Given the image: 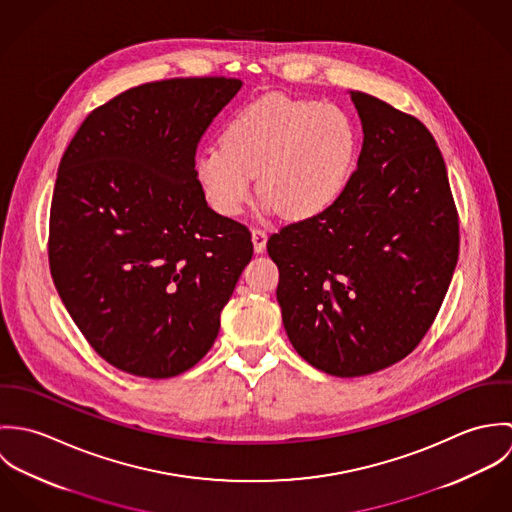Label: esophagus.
Listing matches in <instances>:
<instances>
[{"mask_svg": "<svg viewBox=\"0 0 512 512\" xmlns=\"http://www.w3.org/2000/svg\"><path fill=\"white\" fill-rule=\"evenodd\" d=\"M252 242H254V250L258 254H262L266 250V242H268V232L262 228H252Z\"/></svg>", "mask_w": 512, "mask_h": 512, "instance_id": "obj_1", "label": "esophagus"}]
</instances>
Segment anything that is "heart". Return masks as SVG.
<instances>
[{
  "mask_svg": "<svg viewBox=\"0 0 512 512\" xmlns=\"http://www.w3.org/2000/svg\"><path fill=\"white\" fill-rule=\"evenodd\" d=\"M357 155L359 130L343 106L268 94L226 122L222 144L197 153L195 177L222 217L242 213L258 175L270 207L288 219H309L337 203Z\"/></svg>",
  "mask_w": 512,
  "mask_h": 512,
  "instance_id": "heart-1",
  "label": "heart"
}]
</instances>
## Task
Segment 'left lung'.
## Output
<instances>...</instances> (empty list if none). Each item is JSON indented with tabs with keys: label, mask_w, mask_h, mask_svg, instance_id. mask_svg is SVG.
<instances>
[{
	"label": "left lung",
	"mask_w": 512,
	"mask_h": 512,
	"mask_svg": "<svg viewBox=\"0 0 512 512\" xmlns=\"http://www.w3.org/2000/svg\"><path fill=\"white\" fill-rule=\"evenodd\" d=\"M363 149L343 195L268 240L293 349L315 368L365 376L408 357L438 315L459 256V219L430 130L351 92Z\"/></svg>",
	"instance_id": "8db88e82"
}]
</instances>
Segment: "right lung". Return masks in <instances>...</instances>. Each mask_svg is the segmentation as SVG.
I'll list each match as a JSON object with an SVG mask.
<instances>
[{
    "label": "right lung",
    "instance_id": "1",
    "mask_svg": "<svg viewBox=\"0 0 512 512\" xmlns=\"http://www.w3.org/2000/svg\"><path fill=\"white\" fill-rule=\"evenodd\" d=\"M240 86L197 76L130 88L86 116L61 159L51 276L90 347L124 372L197 365L252 258L250 230L217 215L195 177L197 146Z\"/></svg>",
    "mask_w": 512,
    "mask_h": 512
}]
</instances>
